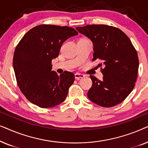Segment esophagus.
I'll return each instance as SVG.
<instances>
[{
    "label": "esophagus",
    "mask_w": 148,
    "mask_h": 148,
    "mask_svg": "<svg viewBox=\"0 0 148 148\" xmlns=\"http://www.w3.org/2000/svg\"><path fill=\"white\" fill-rule=\"evenodd\" d=\"M84 77H85L84 75L81 74V73H77L75 74V78L77 80H79L80 79L84 78Z\"/></svg>",
    "instance_id": "obj_1"
}]
</instances>
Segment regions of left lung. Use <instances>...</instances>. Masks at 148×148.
Here are the masks:
<instances>
[{
  "label": "left lung",
  "instance_id": "left-lung-1",
  "mask_svg": "<svg viewBox=\"0 0 148 148\" xmlns=\"http://www.w3.org/2000/svg\"><path fill=\"white\" fill-rule=\"evenodd\" d=\"M76 29L92 40V60L98 64L103 80L90 75L92 86L88 97L102 107H112L122 102L135 87L139 68L136 50L126 34L118 28L106 25H88Z\"/></svg>",
  "mask_w": 148,
  "mask_h": 148
}]
</instances>
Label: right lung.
Wrapping results in <instances>:
<instances>
[{
  "mask_svg": "<svg viewBox=\"0 0 148 148\" xmlns=\"http://www.w3.org/2000/svg\"><path fill=\"white\" fill-rule=\"evenodd\" d=\"M77 35L67 26L40 25L20 40L14 52L13 69L20 90L32 104L46 108L65 100L75 75L64 71L58 76L52 71V60L58 56L65 40Z\"/></svg>",
  "mask_w": 148,
  "mask_h": 148,
  "instance_id": "obj_1",
  "label": "right lung"
}]
</instances>
